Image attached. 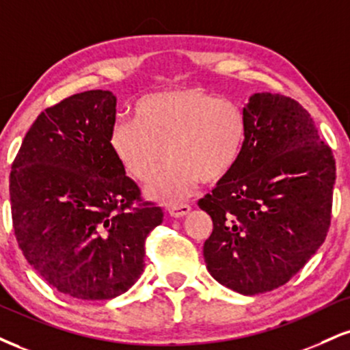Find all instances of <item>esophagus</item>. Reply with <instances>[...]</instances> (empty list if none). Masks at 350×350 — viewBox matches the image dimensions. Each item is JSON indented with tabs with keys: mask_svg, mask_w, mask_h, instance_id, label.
Instances as JSON below:
<instances>
[{
	"mask_svg": "<svg viewBox=\"0 0 350 350\" xmlns=\"http://www.w3.org/2000/svg\"><path fill=\"white\" fill-rule=\"evenodd\" d=\"M189 212H191V205L187 204H179V205H172V207H170V215L172 218H183L186 217Z\"/></svg>",
	"mask_w": 350,
	"mask_h": 350,
	"instance_id": "esophagus-1",
	"label": "esophagus"
}]
</instances>
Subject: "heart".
Segmentation results:
<instances>
[{
	"instance_id": "1",
	"label": "heart",
	"mask_w": 350,
	"mask_h": 350,
	"mask_svg": "<svg viewBox=\"0 0 350 350\" xmlns=\"http://www.w3.org/2000/svg\"><path fill=\"white\" fill-rule=\"evenodd\" d=\"M247 120L243 109L202 88L189 86L145 96L135 120H117L109 133L112 154L130 178L145 183L150 199L174 202L197 183L217 184L243 157Z\"/></svg>"
}]
</instances>
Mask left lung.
<instances>
[{"mask_svg":"<svg viewBox=\"0 0 350 350\" xmlns=\"http://www.w3.org/2000/svg\"><path fill=\"white\" fill-rule=\"evenodd\" d=\"M243 112V157L199 207L213 221L204 244L210 275L256 295L288 282L326 239L336 161L297 100L256 92Z\"/></svg>","mask_w":350,"mask_h":350,"instance_id":"8db88e82","label":"left lung"}]
</instances>
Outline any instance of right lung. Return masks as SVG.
Instances as JSON below:
<instances>
[{
    "instance_id": "1",
    "label": "right lung",
    "mask_w": 350,
    "mask_h": 350,
    "mask_svg": "<svg viewBox=\"0 0 350 350\" xmlns=\"http://www.w3.org/2000/svg\"><path fill=\"white\" fill-rule=\"evenodd\" d=\"M116 96L92 90L45 109L11 166L12 226L27 262L79 300H111L140 279L145 239L161 207L140 189L109 146Z\"/></svg>"
}]
</instances>
